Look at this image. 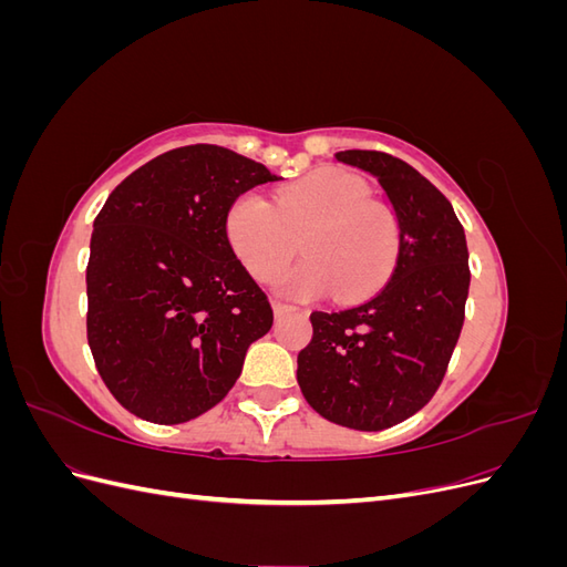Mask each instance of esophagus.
Here are the masks:
<instances>
[{
    "label": "esophagus",
    "mask_w": 567,
    "mask_h": 567,
    "mask_svg": "<svg viewBox=\"0 0 567 567\" xmlns=\"http://www.w3.org/2000/svg\"><path fill=\"white\" fill-rule=\"evenodd\" d=\"M274 317L277 319H281V317H288V315H296V312H302L300 307H296V305H286V302H279V300H274Z\"/></svg>",
    "instance_id": "1"
}]
</instances>
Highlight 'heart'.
I'll return each instance as SVG.
<instances>
[{
	"mask_svg": "<svg viewBox=\"0 0 567 567\" xmlns=\"http://www.w3.org/2000/svg\"><path fill=\"white\" fill-rule=\"evenodd\" d=\"M225 231L238 260L267 281L298 250L307 260L281 271L274 286L284 296L315 298L333 288L338 300H359L381 288L398 262V219L367 186L338 167H321L281 188L274 205L246 192L231 200Z\"/></svg>",
	"mask_w": 567,
	"mask_h": 567,
	"instance_id": "b5f03b06",
	"label": "heart"
}]
</instances>
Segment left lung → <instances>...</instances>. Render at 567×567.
Listing matches in <instances>:
<instances>
[{
    "label": "left lung",
    "mask_w": 567,
    "mask_h": 567,
    "mask_svg": "<svg viewBox=\"0 0 567 567\" xmlns=\"http://www.w3.org/2000/svg\"><path fill=\"white\" fill-rule=\"evenodd\" d=\"M336 161L379 182L400 250L379 296L310 315L315 333L298 354V383L323 419L383 431L423 409L447 371L471 286L466 234L452 203L409 163L357 148Z\"/></svg>",
    "instance_id": "left-lung-1"
}]
</instances>
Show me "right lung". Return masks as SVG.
Returning <instances> with one entry per match:
<instances>
[{"label":"right lung","mask_w":567,"mask_h":567,"mask_svg":"<svg viewBox=\"0 0 567 567\" xmlns=\"http://www.w3.org/2000/svg\"><path fill=\"white\" fill-rule=\"evenodd\" d=\"M279 179L225 146H182L134 169L96 215L87 340L134 416L175 425L205 414L271 329V305L236 257L225 215L234 198Z\"/></svg>","instance_id":"obj_1"}]
</instances>
